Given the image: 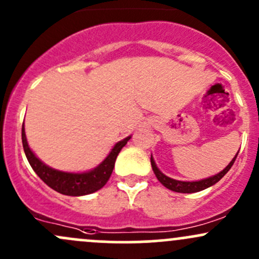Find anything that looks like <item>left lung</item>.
Here are the masks:
<instances>
[{
	"instance_id": "obj_1",
	"label": "left lung",
	"mask_w": 259,
	"mask_h": 259,
	"mask_svg": "<svg viewBox=\"0 0 259 259\" xmlns=\"http://www.w3.org/2000/svg\"><path fill=\"white\" fill-rule=\"evenodd\" d=\"M237 155H238V152L236 154V156L233 157L232 161L226 166L225 170H222L221 172H219L217 175L212 176V178L205 179V180H201V181H191V182L190 181H179V180H174V179L168 178V176L164 175V174H162L161 171L157 168V166H156V164H155L152 156H151L150 161H151V167H152V171H154L155 176H156L157 180H159V181L164 185L166 189L171 190V191L180 192V194H192V192L202 191V190L207 189V187L212 186V185H214L216 182H219L220 180H221L223 176H225L226 174L230 171V168L232 167V165H233V162H235Z\"/></svg>"
}]
</instances>
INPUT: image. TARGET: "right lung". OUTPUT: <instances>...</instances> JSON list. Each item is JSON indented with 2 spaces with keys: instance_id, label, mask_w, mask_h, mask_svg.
Listing matches in <instances>:
<instances>
[{
  "instance_id": "obj_1",
  "label": "right lung",
  "mask_w": 259,
  "mask_h": 259,
  "mask_svg": "<svg viewBox=\"0 0 259 259\" xmlns=\"http://www.w3.org/2000/svg\"><path fill=\"white\" fill-rule=\"evenodd\" d=\"M130 138L132 137H127L124 140L116 143L113 150L107 156V159L94 170L83 174H70L62 172V171L48 167L39 159H37V156L31 151L28 144H27L24 127L22 125V144H23V150L29 165L32 166L34 172L39 176L40 180L45 184H47L51 189L59 192V194L68 196L88 195L102 189L107 184L111 172H113L116 156L120 152L122 146H125V144L129 141Z\"/></svg>"
}]
</instances>
